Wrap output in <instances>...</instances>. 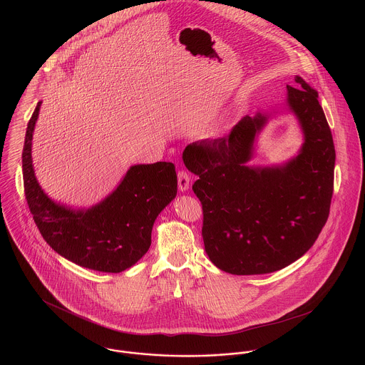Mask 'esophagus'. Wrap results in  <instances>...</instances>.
Segmentation results:
<instances>
[{
    "label": "esophagus",
    "instance_id": "34e87169",
    "mask_svg": "<svg viewBox=\"0 0 365 365\" xmlns=\"http://www.w3.org/2000/svg\"><path fill=\"white\" fill-rule=\"evenodd\" d=\"M190 186V175L186 171H179L178 173V187L180 191L189 190Z\"/></svg>",
    "mask_w": 365,
    "mask_h": 365
}]
</instances>
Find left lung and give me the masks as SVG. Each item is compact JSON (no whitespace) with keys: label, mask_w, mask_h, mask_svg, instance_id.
Here are the masks:
<instances>
[{"label":"left lung","mask_w":365,"mask_h":365,"mask_svg":"<svg viewBox=\"0 0 365 365\" xmlns=\"http://www.w3.org/2000/svg\"><path fill=\"white\" fill-rule=\"evenodd\" d=\"M287 105L304 133L299 153L283 165L249 167L268 115L245 116L225 138L186 146L183 163L198 179L202 238L210 261L232 275H261L304 256L330 213L335 148L317 91L301 76Z\"/></svg>","instance_id":"obj_1"}]
</instances>
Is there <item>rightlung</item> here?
<instances>
[{
  "label": "right lung",
  "mask_w": 365,
  "mask_h": 365,
  "mask_svg": "<svg viewBox=\"0 0 365 365\" xmlns=\"http://www.w3.org/2000/svg\"><path fill=\"white\" fill-rule=\"evenodd\" d=\"M41 103L27 124L23 146L24 194L43 240L64 259L88 269L118 274L149 250L158 213L178 191L173 163L133 165L116 190L88 209L67 208L41 189L33 168L31 140Z\"/></svg>",
  "instance_id": "obj_1"
}]
</instances>
